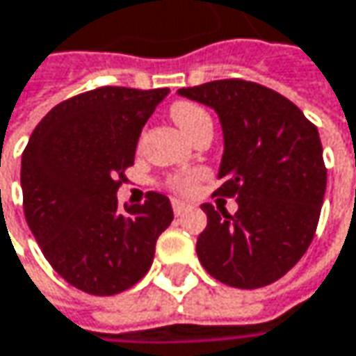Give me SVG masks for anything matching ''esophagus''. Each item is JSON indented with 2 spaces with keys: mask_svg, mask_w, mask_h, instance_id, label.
Segmentation results:
<instances>
[{
  "mask_svg": "<svg viewBox=\"0 0 356 356\" xmlns=\"http://www.w3.org/2000/svg\"><path fill=\"white\" fill-rule=\"evenodd\" d=\"M191 209V204H186V202H182V200L178 199H172V211H174V215H184L186 211Z\"/></svg>",
  "mask_w": 356,
  "mask_h": 356,
  "instance_id": "34e87169",
  "label": "esophagus"
}]
</instances>
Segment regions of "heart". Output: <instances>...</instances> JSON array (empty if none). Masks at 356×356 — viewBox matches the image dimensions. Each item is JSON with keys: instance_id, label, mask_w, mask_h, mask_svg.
<instances>
[{"instance_id": "b5f03b06", "label": "heart", "mask_w": 356, "mask_h": 356, "mask_svg": "<svg viewBox=\"0 0 356 356\" xmlns=\"http://www.w3.org/2000/svg\"><path fill=\"white\" fill-rule=\"evenodd\" d=\"M170 114L176 120V124L193 139L200 129L204 127H213L211 122V114L204 111L202 106L191 102V100H176L170 106ZM202 174L200 172H178V174H170L165 178V186L178 195H193L199 186Z\"/></svg>"}]
</instances>
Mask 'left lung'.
<instances>
[{
	"mask_svg": "<svg viewBox=\"0 0 356 356\" xmlns=\"http://www.w3.org/2000/svg\"><path fill=\"white\" fill-rule=\"evenodd\" d=\"M178 92L219 114L225 152L213 195L238 200L234 215L200 204L207 213L197 240L200 264L238 289L279 281L305 254L320 221L326 165L316 124L279 92L245 79Z\"/></svg>",
	"mask_w": 356,
	"mask_h": 356,
	"instance_id": "left-lung-1",
	"label": "left lung"
}]
</instances>
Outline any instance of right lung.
Here are the masks:
<instances>
[{"label":"right lung","mask_w":356,"mask_h":356,"mask_svg":"<svg viewBox=\"0 0 356 356\" xmlns=\"http://www.w3.org/2000/svg\"><path fill=\"white\" fill-rule=\"evenodd\" d=\"M168 88L104 86L57 104L22 154L24 215L49 264L75 289L116 295L139 283L172 223L165 195L118 209L116 191Z\"/></svg>","instance_id":"1"}]
</instances>
